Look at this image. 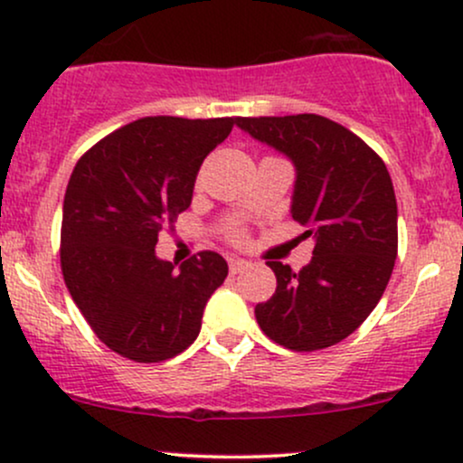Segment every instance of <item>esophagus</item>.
Masks as SVG:
<instances>
[{
    "label": "esophagus",
    "mask_w": 463,
    "mask_h": 463,
    "mask_svg": "<svg viewBox=\"0 0 463 463\" xmlns=\"http://www.w3.org/2000/svg\"><path fill=\"white\" fill-rule=\"evenodd\" d=\"M228 268H231L232 274H239L250 268V261H246V259H231V261H228Z\"/></svg>",
    "instance_id": "34e87169"
}]
</instances>
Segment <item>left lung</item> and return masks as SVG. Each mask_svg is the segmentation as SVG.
Listing matches in <instances>:
<instances>
[{
  "label": "left lung",
  "instance_id": "1",
  "mask_svg": "<svg viewBox=\"0 0 463 463\" xmlns=\"http://www.w3.org/2000/svg\"><path fill=\"white\" fill-rule=\"evenodd\" d=\"M237 126L294 165L289 213L316 241L300 272L268 261L276 291L254 307L259 326L289 350L333 346L370 316L394 269L398 209L390 172L357 135L326 117H239Z\"/></svg>",
  "mask_w": 463,
  "mask_h": 463
}]
</instances>
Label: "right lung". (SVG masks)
<instances>
[{"label":"right lung","mask_w":463,"mask_h":463,"mask_svg":"<svg viewBox=\"0 0 463 463\" xmlns=\"http://www.w3.org/2000/svg\"><path fill=\"white\" fill-rule=\"evenodd\" d=\"M237 119L143 117L73 167L62 202V276L84 320L121 357L156 364L198 337L228 263L200 252L176 268L154 248L163 226L189 209L202 161Z\"/></svg>","instance_id":"right-lung-1"}]
</instances>
